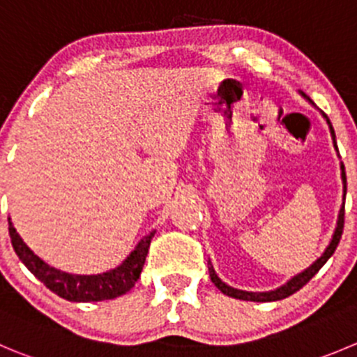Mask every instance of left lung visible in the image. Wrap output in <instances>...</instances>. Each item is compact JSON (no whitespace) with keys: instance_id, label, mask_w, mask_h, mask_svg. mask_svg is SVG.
<instances>
[{"instance_id":"8db88e82","label":"left lung","mask_w":357,"mask_h":357,"mask_svg":"<svg viewBox=\"0 0 357 357\" xmlns=\"http://www.w3.org/2000/svg\"><path fill=\"white\" fill-rule=\"evenodd\" d=\"M301 96H303L305 100H308L312 103L310 98L305 96L303 93H301ZM312 105H314V103H312ZM322 117H324L326 122H328L329 131H331V137H333V145H335V149H337V152H338L337 140H335L333 126H331V122H329L328 115L322 114ZM340 169H342V181H344V203H342V208H340V212H338L337 227H335V233H333V236H331V242H329V245L326 247L324 252L321 254V257H317V259H315L314 263H312L310 266L307 268V270H303L301 273L294 275L293 278H289L286 284H282V286L277 287V289H273V291H264V293H252V291H242V289H235V287L227 286L226 282H222V280H220L219 275L215 273V270H213V266H212V261H208L210 278H212V282L215 284L217 289H219L220 293L226 294V296H231V298H236V300H245V301H277V300H284V298L291 296V294H294L296 291H300L301 287H303L305 284H307L308 280H310V278L314 277V275L317 273V271L321 270L322 266H324L326 261L333 256L335 249H337L338 242H340V238H342V231H344V213H345V192H347V178H345L344 162L340 165Z\"/></svg>"}]
</instances>
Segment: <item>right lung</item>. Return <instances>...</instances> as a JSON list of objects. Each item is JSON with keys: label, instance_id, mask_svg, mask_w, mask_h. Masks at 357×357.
Listing matches in <instances>:
<instances>
[{"label": "right lung", "instance_id": "add662e5", "mask_svg": "<svg viewBox=\"0 0 357 357\" xmlns=\"http://www.w3.org/2000/svg\"><path fill=\"white\" fill-rule=\"evenodd\" d=\"M8 233L10 240L19 259L26 264L29 271L38 278L40 282L45 284L52 293L64 298L68 301H103L114 300V298L126 294L135 286L140 278L142 268L145 264L149 245L155 231H151L147 236L138 242V245L131 250V254L122 261L114 270L103 271L96 275H75L61 271L50 266L45 261L40 259L31 249H29L17 229L13 227L12 219L8 217Z\"/></svg>", "mask_w": 357, "mask_h": 357}]
</instances>
